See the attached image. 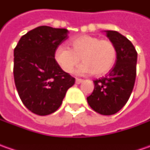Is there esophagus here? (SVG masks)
I'll return each mask as SVG.
<instances>
[{"instance_id": "esophagus-1", "label": "esophagus", "mask_w": 150, "mask_h": 150, "mask_svg": "<svg viewBox=\"0 0 150 150\" xmlns=\"http://www.w3.org/2000/svg\"><path fill=\"white\" fill-rule=\"evenodd\" d=\"M83 79H81V78H76V83L77 84H80L81 83H83Z\"/></svg>"}]
</instances>
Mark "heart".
Wrapping results in <instances>:
<instances>
[{"label":"heart","mask_w":150,"mask_h":150,"mask_svg":"<svg viewBox=\"0 0 150 150\" xmlns=\"http://www.w3.org/2000/svg\"><path fill=\"white\" fill-rule=\"evenodd\" d=\"M69 46L70 49L59 46L54 53L57 63L67 73H71L82 59L83 63L78 67L77 73L103 76L112 69L117 60L116 46L109 40L83 35L72 38Z\"/></svg>","instance_id":"heart-1"}]
</instances>
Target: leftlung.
<instances>
[{"instance_id":"1","label":"left lung","mask_w":150,"mask_h":150,"mask_svg":"<svg viewBox=\"0 0 150 150\" xmlns=\"http://www.w3.org/2000/svg\"><path fill=\"white\" fill-rule=\"evenodd\" d=\"M118 51L116 63L105 77L96 79L94 89L87 98L89 106L103 115L118 112L132 93L136 78L137 52L129 39L116 31H106Z\"/></svg>"}]
</instances>
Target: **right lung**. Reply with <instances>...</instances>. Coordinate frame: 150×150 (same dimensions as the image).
<instances>
[{
	"mask_svg": "<svg viewBox=\"0 0 150 150\" xmlns=\"http://www.w3.org/2000/svg\"><path fill=\"white\" fill-rule=\"evenodd\" d=\"M67 33L64 28L38 26L23 35L15 47V85L23 104L35 114L45 116L57 111L75 83V78L54 58Z\"/></svg>",
	"mask_w": 150,
	"mask_h": 150,
	"instance_id": "1",
	"label": "right lung"
}]
</instances>
